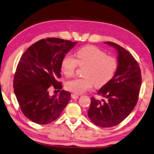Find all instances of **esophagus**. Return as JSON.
<instances>
[{
	"label": "esophagus",
	"mask_w": 154,
	"mask_h": 154,
	"mask_svg": "<svg viewBox=\"0 0 154 154\" xmlns=\"http://www.w3.org/2000/svg\"><path fill=\"white\" fill-rule=\"evenodd\" d=\"M72 97L73 99H77L78 97H79V95L76 94V93H74V94H72Z\"/></svg>",
	"instance_id": "obj_1"
}]
</instances>
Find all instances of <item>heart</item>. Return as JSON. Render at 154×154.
Wrapping results in <instances>:
<instances>
[{"label":"heart","instance_id":"obj_1","mask_svg":"<svg viewBox=\"0 0 154 154\" xmlns=\"http://www.w3.org/2000/svg\"><path fill=\"white\" fill-rule=\"evenodd\" d=\"M78 65H86L84 77L76 78L67 82L66 87L70 91L82 94L91 89L93 85L97 88L105 85L113 77L118 69V61L112 56L94 46H86L79 49L76 59L66 55L61 62V70L66 76L74 74Z\"/></svg>","mask_w":154,"mask_h":154}]
</instances>
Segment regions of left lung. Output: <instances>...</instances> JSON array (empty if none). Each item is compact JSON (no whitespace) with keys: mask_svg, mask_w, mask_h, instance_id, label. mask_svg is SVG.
<instances>
[{"mask_svg":"<svg viewBox=\"0 0 154 154\" xmlns=\"http://www.w3.org/2000/svg\"><path fill=\"white\" fill-rule=\"evenodd\" d=\"M104 43L118 51V69L113 78L97 92L104 99L91 97L88 114L94 124L110 127L119 124L135 107L142 77L139 65L128 51L114 42Z\"/></svg>","mask_w":154,"mask_h":154,"instance_id":"1","label":"left lung"}]
</instances>
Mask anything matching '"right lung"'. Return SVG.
I'll return each instance as SVG.
<instances>
[{
  "mask_svg": "<svg viewBox=\"0 0 154 154\" xmlns=\"http://www.w3.org/2000/svg\"><path fill=\"white\" fill-rule=\"evenodd\" d=\"M77 42L58 38L42 39L27 49L18 63L14 89L23 114L37 124L45 125L58 118L66 106L70 93L61 90L49 95L51 85L61 89V62Z\"/></svg>",
  "mask_w": 154,
  "mask_h": 154,
  "instance_id": "obj_1",
  "label": "right lung"
}]
</instances>
